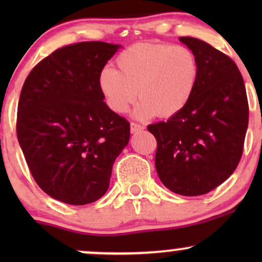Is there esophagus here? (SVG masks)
Returning a JSON list of instances; mask_svg holds the SVG:
<instances>
[{"mask_svg":"<svg viewBox=\"0 0 262 262\" xmlns=\"http://www.w3.org/2000/svg\"><path fill=\"white\" fill-rule=\"evenodd\" d=\"M144 130V127L141 124H138V123L132 122L130 123V132L132 133H139V132Z\"/></svg>","mask_w":262,"mask_h":262,"instance_id":"obj_1","label":"esophagus"}]
</instances>
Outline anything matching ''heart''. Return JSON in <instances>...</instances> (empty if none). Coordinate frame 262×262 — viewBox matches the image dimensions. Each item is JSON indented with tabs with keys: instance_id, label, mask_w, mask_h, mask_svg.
<instances>
[{
	"instance_id": "b5f03b06",
	"label": "heart",
	"mask_w": 262,
	"mask_h": 262,
	"mask_svg": "<svg viewBox=\"0 0 262 262\" xmlns=\"http://www.w3.org/2000/svg\"><path fill=\"white\" fill-rule=\"evenodd\" d=\"M117 70L104 68L98 85L108 107L125 113L140 98L137 114L169 118L181 112L196 90L200 64L183 45L139 43L117 56Z\"/></svg>"
}]
</instances>
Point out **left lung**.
Segmentation results:
<instances>
[{
  "label": "left lung",
  "mask_w": 262,
  "mask_h": 262,
  "mask_svg": "<svg viewBox=\"0 0 262 262\" xmlns=\"http://www.w3.org/2000/svg\"><path fill=\"white\" fill-rule=\"evenodd\" d=\"M196 54V90L181 112L148 125L156 138L155 166L165 187L200 196L218 187L236 169L244 149L249 104L235 62L206 41L181 37Z\"/></svg>",
  "instance_id": "1"
}]
</instances>
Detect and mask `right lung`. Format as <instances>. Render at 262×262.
<instances>
[{"mask_svg":"<svg viewBox=\"0 0 262 262\" xmlns=\"http://www.w3.org/2000/svg\"><path fill=\"white\" fill-rule=\"evenodd\" d=\"M119 45L81 41L33 68L20 91L17 138L37 185L74 206L100 200L127 146L129 122L104 103L100 73Z\"/></svg>","mask_w":262,"mask_h":262,"instance_id":"right-lung-1","label":"right lung"}]
</instances>
